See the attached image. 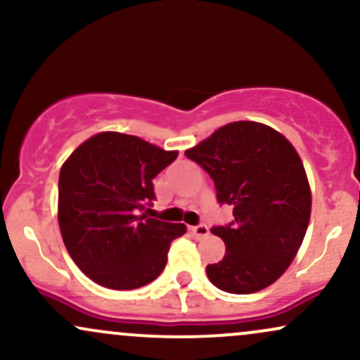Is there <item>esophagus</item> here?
I'll use <instances>...</instances> for the list:
<instances>
[{
  "instance_id": "1",
  "label": "esophagus",
  "mask_w": 360,
  "mask_h": 360,
  "mask_svg": "<svg viewBox=\"0 0 360 360\" xmlns=\"http://www.w3.org/2000/svg\"><path fill=\"white\" fill-rule=\"evenodd\" d=\"M189 230H191V233H193L194 238H203V237H206V235L210 233V229L205 225V223H200V225L189 226Z\"/></svg>"
}]
</instances>
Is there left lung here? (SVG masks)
I'll list each match as a JSON object with an SVG mask.
<instances>
[{"label": "left lung", "instance_id": "1", "mask_svg": "<svg viewBox=\"0 0 360 360\" xmlns=\"http://www.w3.org/2000/svg\"><path fill=\"white\" fill-rule=\"evenodd\" d=\"M213 179L217 200L233 208L229 225L213 226L225 242L208 279L233 295L260 291L283 276L307 233L311 193L298 152L274 128L233 122L186 150Z\"/></svg>", "mask_w": 360, "mask_h": 360}]
</instances>
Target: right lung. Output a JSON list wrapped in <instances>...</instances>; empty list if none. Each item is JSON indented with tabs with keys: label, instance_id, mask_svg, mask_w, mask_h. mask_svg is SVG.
<instances>
[{
	"label": "right lung",
	"instance_id": "1",
	"mask_svg": "<svg viewBox=\"0 0 360 360\" xmlns=\"http://www.w3.org/2000/svg\"><path fill=\"white\" fill-rule=\"evenodd\" d=\"M146 140L101 131L81 143L59 174V226L76 266L94 283L127 291L152 283L183 223L148 218L152 179L176 160Z\"/></svg>",
	"mask_w": 360,
	"mask_h": 360
}]
</instances>
